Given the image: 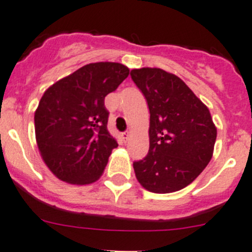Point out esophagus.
<instances>
[{
	"label": "esophagus",
	"instance_id": "1",
	"mask_svg": "<svg viewBox=\"0 0 252 252\" xmlns=\"http://www.w3.org/2000/svg\"><path fill=\"white\" fill-rule=\"evenodd\" d=\"M122 139H123L124 142H126L129 140V133L126 131V133H122Z\"/></svg>",
	"mask_w": 252,
	"mask_h": 252
}]
</instances>
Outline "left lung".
Returning <instances> with one entry per match:
<instances>
[{"instance_id":"obj_1","label":"left lung","mask_w":252,"mask_h":252,"mask_svg":"<svg viewBox=\"0 0 252 252\" xmlns=\"http://www.w3.org/2000/svg\"><path fill=\"white\" fill-rule=\"evenodd\" d=\"M130 76L150 108V150L134 161L135 176L153 193L185 189L213 158L217 129L210 111L174 73L142 67Z\"/></svg>"}]
</instances>
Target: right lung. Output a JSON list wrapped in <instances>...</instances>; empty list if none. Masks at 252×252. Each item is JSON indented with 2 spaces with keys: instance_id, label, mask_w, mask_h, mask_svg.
Here are the masks:
<instances>
[{
  "instance_id": "1",
  "label": "right lung",
  "mask_w": 252,
  "mask_h": 252,
  "mask_svg": "<svg viewBox=\"0 0 252 252\" xmlns=\"http://www.w3.org/2000/svg\"><path fill=\"white\" fill-rule=\"evenodd\" d=\"M129 75L119 63H92L50 86L35 111V134L46 165L62 181L89 185L100 179L113 148L105 96Z\"/></svg>"
}]
</instances>
